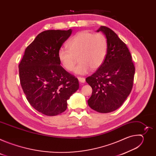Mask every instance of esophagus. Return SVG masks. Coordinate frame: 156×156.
<instances>
[{
    "mask_svg": "<svg viewBox=\"0 0 156 156\" xmlns=\"http://www.w3.org/2000/svg\"><path fill=\"white\" fill-rule=\"evenodd\" d=\"M78 79L80 83H84L85 82V78L83 77H78Z\"/></svg>",
    "mask_w": 156,
    "mask_h": 156,
    "instance_id": "esophagus-1",
    "label": "esophagus"
}]
</instances>
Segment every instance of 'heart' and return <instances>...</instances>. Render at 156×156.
Wrapping results in <instances>:
<instances>
[{"mask_svg": "<svg viewBox=\"0 0 156 156\" xmlns=\"http://www.w3.org/2000/svg\"><path fill=\"white\" fill-rule=\"evenodd\" d=\"M68 49L61 48L58 52V60L63 69L71 72L80 62L74 72L85 75L89 71H94L103 64L108 51V42L101 33H94L83 31L76 33L66 43Z\"/></svg>", "mask_w": 156, "mask_h": 156, "instance_id": "heart-1", "label": "heart"}]
</instances>
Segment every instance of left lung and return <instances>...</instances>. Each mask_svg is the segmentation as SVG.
<instances>
[{"instance_id":"left-lung-1","label":"left lung","mask_w":156,"mask_h":156,"mask_svg":"<svg viewBox=\"0 0 156 156\" xmlns=\"http://www.w3.org/2000/svg\"><path fill=\"white\" fill-rule=\"evenodd\" d=\"M107 39L106 58L98 70L86 78L93 92L87 103L100 113H108L119 108L130 94L135 72L131 54L126 44L109 28L101 26Z\"/></svg>"}]
</instances>
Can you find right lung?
Masks as SVG:
<instances>
[{
  "mask_svg": "<svg viewBox=\"0 0 156 156\" xmlns=\"http://www.w3.org/2000/svg\"><path fill=\"white\" fill-rule=\"evenodd\" d=\"M72 30H47L26 48L19 65L20 84L30 105L39 112L55 116L67 108L79 88L77 78L60 65L58 52Z\"/></svg>",
  "mask_w": 156,
  "mask_h": 156,
  "instance_id": "right-lung-1",
  "label": "right lung"
}]
</instances>
